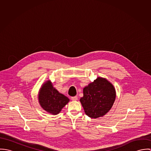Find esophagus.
<instances>
[{"label":"esophagus","instance_id":"34e87169","mask_svg":"<svg viewBox=\"0 0 151 151\" xmlns=\"http://www.w3.org/2000/svg\"><path fill=\"white\" fill-rule=\"evenodd\" d=\"M71 99L72 101H77V100L78 99V97H77V96H73V97H71Z\"/></svg>","mask_w":151,"mask_h":151}]
</instances>
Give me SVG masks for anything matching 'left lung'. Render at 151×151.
<instances>
[{
    "label": "left lung",
    "mask_w": 151,
    "mask_h": 151,
    "mask_svg": "<svg viewBox=\"0 0 151 151\" xmlns=\"http://www.w3.org/2000/svg\"><path fill=\"white\" fill-rule=\"evenodd\" d=\"M80 102L86 115L96 119L105 115L112 107L116 99L114 86L106 78L98 77L83 89Z\"/></svg>",
    "instance_id": "8db88e82"
}]
</instances>
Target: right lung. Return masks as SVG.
<instances>
[{
	"label": "right lung",
	"mask_w": 151,
	"mask_h": 151,
	"mask_svg": "<svg viewBox=\"0 0 151 151\" xmlns=\"http://www.w3.org/2000/svg\"><path fill=\"white\" fill-rule=\"evenodd\" d=\"M38 99L42 108L52 114L59 113L70 101L67 97L59 93L49 80L45 82L40 88Z\"/></svg>",
	"instance_id": "1"
}]
</instances>
